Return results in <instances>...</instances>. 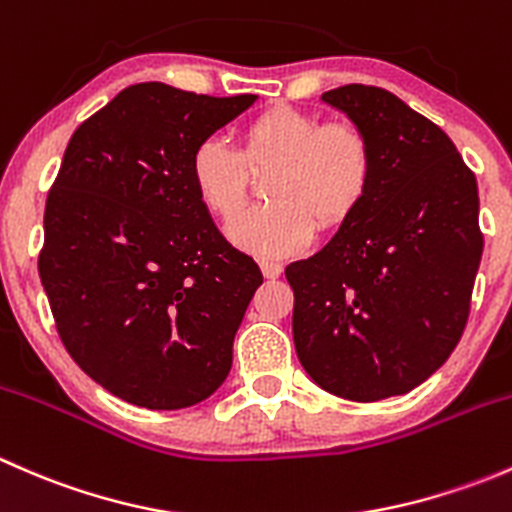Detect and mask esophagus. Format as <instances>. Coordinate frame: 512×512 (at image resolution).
Returning a JSON list of instances; mask_svg holds the SVG:
<instances>
[{"label":"esophagus","mask_w":512,"mask_h":512,"mask_svg":"<svg viewBox=\"0 0 512 512\" xmlns=\"http://www.w3.org/2000/svg\"><path fill=\"white\" fill-rule=\"evenodd\" d=\"M260 270H262V275L267 277V280H277V277L282 275V265L280 262H270V260H265L260 265Z\"/></svg>","instance_id":"34e87169"}]
</instances>
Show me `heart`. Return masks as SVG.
Masks as SVG:
<instances>
[{
  "mask_svg": "<svg viewBox=\"0 0 512 512\" xmlns=\"http://www.w3.org/2000/svg\"><path fill=\"white\" fill-rule=\"evenodd\" d=\"M270 174L273 203L227 230L240 250L255 257H289L312 242L314 223L339 230L364 203L374 180V151L352 121H324L312 111L275 106L252 118L240 151L205 138L190 156V183L200 205L220 223L244 209L255 177Z\"/></svg>",
  "mask_w": 512,
  "mask_h": 512,
  "instance_id": "1",
  "label": "heart"
}]
</instances>
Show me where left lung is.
Returning a JSON list of instances; mask_svg holds the SVG:
<instances>
[{
	"label": "left lung",
	"instance_id": "1",
	"mask_svg": "<svg viewBox=\"0 0 512 512\" xmlns=\"http://www.w3.org/2000/svg\"><path fill=\"white\" fill-rule=\"evenodd\" d=\"M366 133L374 180L327 247L292 262V334L334 396L379 401L423 384L466 329L483 255L478 185L451 138L379 86L322 96Z\"/></svg>",
	"mask_w": 512,
	"mask_h": 512
}]
</instances>
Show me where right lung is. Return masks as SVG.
I'll return each instance as SVG.
<instances>
[{
    "label": "right lung",
    "mask_w": 512,
    "mask_h": 512,
    "mask_svg": "<svg viewBox=\"0 0 512 512\" xmlns=\"http://www.w3.org/2000/svg\"><path fill=\"white\" fill-rule=\"evenodd\" d=\"M255 96L128 86L71 136L44 210L39 277L71 359L128 404L208 399L262 272L190 183L195 146Z\"/></svg>",
    "instance_id": "1"
}]
</instances>
